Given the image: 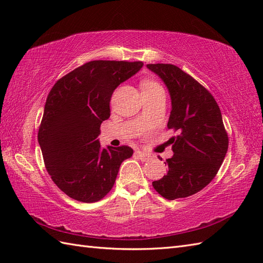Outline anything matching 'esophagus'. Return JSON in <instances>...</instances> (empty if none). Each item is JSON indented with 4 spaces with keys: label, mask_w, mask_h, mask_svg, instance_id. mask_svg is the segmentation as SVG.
Masks as SVG:
<instances>
[{
    "label": "esophagus",
    "mask_w": 263,
    "mask_h": 263,
    "mask_svg": "<svg viewBox=\"0 0 263 263\" xmlns=\"http://www.w3.org/2000/svg\"><path fill=\"white\" fill-rule=\"evenodd\" d=\"M135 154H136L137 157H139V158H140V159L143 160V161H146V160L149 159V155H147L146 153L140 152V150H137V152H136Z\"/></svg>",
    "instance_id": "1"
}]
</instances>
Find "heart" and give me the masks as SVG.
<instances>
[{
  "label": "heart",
  "instance_id": "heart-1",
  "mask_svg": "<svg viewBox=\"0 0 263 263\" xmlns=\"http://www.w3.org/2000/svg\"><path fill=\"white\" fill-rule=\"evenodd\" d=\"M141 89H142V93H147V92H153V91H157V90H163L157 82L152 80V79H144L141 82Z\"/></svg>",
  "mask_w": 263,
  "mask_h": 263
}]
</instances>
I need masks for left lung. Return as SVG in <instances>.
<instances>
[{"label": "left lung", "instance_id": "obj_1", "mask_svg": "<svg viewBox=\"0 0 263 263\" xmlns=\"http://www.w3.org/2000/svg\"><path fill=\"white\" fill-rule=\"evenodd\" d=\"M168 89L172 110L167 127L178 135L170 139L173 157L166 159L168 171L153 182L161 197L186 198L212 181L224 161L228 137L212 95L180 68L173 64H147Z\"/></svg>", "mask_w": 263, "mask_h": 263}]
</instances>
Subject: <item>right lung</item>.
<instances>
[{
    "label": "right lung",
    "instance_id": "add662e5",
    "mask_svg": "<svg viewBox=\"0 0 263 263\" xmlns=\"http://www.w3.org/2000/svg\"><path fill=\"white\" fill-rule=\"evenodd\" d=\"M143 63L90 61L55 83L38 131L44 163L58 187L81 202H96L113 187L121 164L133 155L127 146L100 147V124L110 115L115 89Z\"/></svg>",
    "mask_w": 263,
    "mask_h": 263
}]
</instances>
